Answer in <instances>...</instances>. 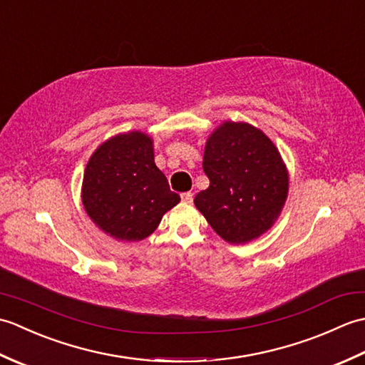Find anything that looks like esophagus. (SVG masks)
<instances>
[{
    "label": "esophagus",
    "instance_id": "1",
    "mask_svg": "<svg viewBox=\"0 0 365 365\" xmlns=\"http://www.w3.org/2000/svg\"><path fill=\"white\" fill-rule=\"evenodd\" d=\"M180 197H182V200H183L185 204H191L192 202V192H190V191L182 192Z\"/></svg>",
    "mask_w": 365,
    "mask_h": 365
}]
</instances>
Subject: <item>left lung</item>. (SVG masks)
<instances>
[{
  "instance_id": "obj_1",
  "label": "left lung",
  "mask_w": 365,
  "mask_h": 365,
  "mask_svg": "<svg viewBox=\"0 0 365 365\" xmlns=\"http://www.w3.org/2000/svg\"><path fill=\"white\" fill-rule=\"evenodd\" d=\"M204 173L210 187L195 205L222 240L252 242L276 222L289 195V173L262 130L226 120L205 143Z\"/></svg>"
}]
</instances>
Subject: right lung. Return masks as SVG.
Segmentation results:
<instances>
[{
    "instance_id": "obj_1",
    "label": "right lung",
    "mask_w": 365,
    "mask_h": 365,
    "mask_svg": "<svg viewBox=\"0 0 365 365\" xmlns=\"http://www.w3.org/2000/svg\"><path fill=\"white\" fill-rule=\"evenodd\" d=\"M81 199L96 226L119 242L149 237L168 210L180 202L155 165L153 141L143 131L108 139L84 169Z\"/></svg>"
}]
</instances>
